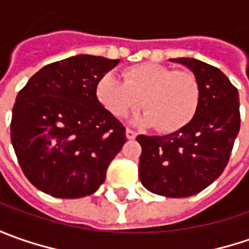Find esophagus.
<instances>
[{
  "label": "esophagus",
  "instance_id": "1",
  "mask_svg": "<svg viewBox=\"0 0 249 249\" xmlns=\"http://www.w3.org/2000/svg\"><path fill=\"white\" fill-rule=\"evenodd\" d=\"M136 136H137V133H136L134 130L126 129V137H127V139H129V140L136 139Z\"/></svg>",
  "mask_w": 249,
  "mask_h": 249
}]
</instances>
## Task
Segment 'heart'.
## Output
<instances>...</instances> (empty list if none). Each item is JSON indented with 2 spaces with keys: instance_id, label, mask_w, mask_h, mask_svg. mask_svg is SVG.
I'll use <instances>...</instances> for the list:
<instances>
[{
  "instance_id": "heart-1",
  "label": "heart",
  "mask_w": 249,
  "mask_h": 249,
  "mask_svg": "<svg viewBox=\"0 0 249 249\" xmlns=\"http://www.w3.org/2000/svg\"><path fill=\"white\" fill-rule=\"evenodd\" d=\"M123 77L107 73L95 87L100 104L115 118H126L142 105L141 122L160 133L177 131L194 119L201 87L191 72L148 62L130 66Z\"/></svg>"
}]
</instances>
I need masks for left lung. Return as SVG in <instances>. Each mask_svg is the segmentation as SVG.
<instances>
[{
  "instance_id": "obj_1",
  "label": "left lung",
  "mask_w": 249,
  "mask_h": 249,
  "mask_svg": "<svg viewBox=\"0 0 249 249\" xmlns=\"http://www.w3.org/2000/svg\"><path fill=\"white\" fill-rule=\"evenodd\" d=\"M194 73L201 101L194 119L166 136L140 134L139 177L148 191L169 198L194 196L229 163L240 131L238 91L225 73L194 58H176Z\"/></svg>"
}]
</instances>
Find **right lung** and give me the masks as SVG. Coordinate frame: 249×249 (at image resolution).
Here are the masks:
<instances>
[{
  "mask_svg": "<svg viewBox=\"0 0 249 249\" xmlns=\"http://www.w3.org/2000/svg\"><path fill=\"white\" fill-rule=\"evenodd\" d=\"M119 59L76 55L50 63L19 91L11 141L27 180L56 198L90 196L126 140V129L95 95Z\"/></svg>",
  "mask_w": 249,
  "mask_h": 249,
  "instance_id": "1",
  "label": "right lung"
}]
</instances>
